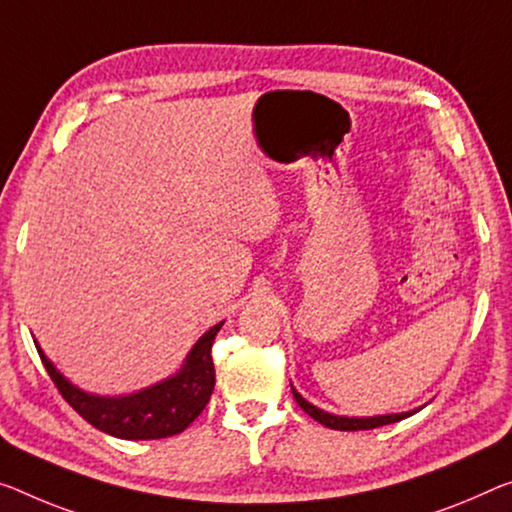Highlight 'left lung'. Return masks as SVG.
Listing matches in <instances>:
<instances>
[{
	"label": "left lung",
	"mask_w": 512,
	"mask_h": 512,
	"mask_svg": "<svg viewBox=\"0 0 512 512\" xmlns=\"http://www.w3.org/2000/svg\"><path fill=\"white\" fill-rule=\"evenodd\" d=\"M290 389H293V396L297 400V405L302 407V410L311 416V419H316L322 426L332 428V430H371V428H380V426H387V423H396V421H403L407 416H412L414 412L419 410H412V412H400V414H377V416H338V414H329L325 410H320V407L311 405L309 400L302 398L297 389L290 384Z\"/></svg>",
	"instance_id": "left-lung-1"
}]
</instances>
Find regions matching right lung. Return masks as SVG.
<instances>
[{
  "label": "right lung",
  "mask_w": 512,
  "mask_h": 512,
  "mask_svg": "<svg viewBox=\"0 0 512 512\" xmlns=\"http://www.w3.org/2000/svg\"><path fill=\"white\" fill-rule=\"evenodd\" d=\"M222 325L224 322H217L194 343L180 371L169 375L167 380L135 393H125V396H96V393L75 387L45 357L41 345L34 343L45 371L50 373L61 396L93 428L119 439H162L183 432L208 405L215 389V366H212L210 348Z\"/></svg>",
  "instance_id": "1"
}]
</instances>
